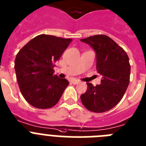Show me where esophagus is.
<instances>
[{
  "mask_svg": "<svg viewBox=\"0 0 146 146\" xmlns=\"http://www.w3.org/2000/svg\"><path fill=\"white\" fill-rule=\"evenodd\" d=\"M70 82L72 83V84H79V83L80 82V81H79V80H76V79H72V80L70 81Z\"/></svg>",
  "mask_w": 146,
  "mask_h": 146,
  "instance_id": "obj_1",
  "label": "esophagus"
}]
</instances>
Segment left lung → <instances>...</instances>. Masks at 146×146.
Wrapping results in <instances>:
<instances>
[{
  "label": "left lung",
  "instance_id": "left-lung-1",
  "mask_svg": "<svg viewBox=\"0 0 146 146\" xmlns=\"http://www.w3.org/2000/svg\"><path fill=\"white\" fill-rule=\"evenodd\" d=\"M80 41L95 51L96 70L102 76L100 84L94 86L87 82L88 89L81 95V100L90 111L105 112L120 102L127 90L131 73L129 58L125 51L107 35H93Z\"/></svg>",
  "mask_w": 146,
  "mask_h": 146
}]
</instances>
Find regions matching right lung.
Listing matches in <instances>:
<instances>
[{"label": "right lung", "mask_w": 146, "mask_h": 146, "mask_svg": "<svg viewBox=\"0 0 146 146\" xmlns=\"http://www.w3.org/2000/svg\"><path fill=\"white\" fill-rule=\"evenodd\" d=\"M72 41L54 35H39L24 45L15 60V70L21 94L28 103L39 109L58 103L69 84L54 75V63Z\"/></svg>", "instance_id": "obj_1"}]
</instances>
